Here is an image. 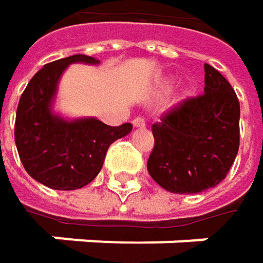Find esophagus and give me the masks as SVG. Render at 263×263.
Segmentation results:
<instances>
[{
    "label": "esophagus",
    "instance_id": "34e87169",
    "mask_svg": "<svg viewBox=\"0 0 263 263\" xmlns=\"http://www.w3.org/2000/svg\"><path fill=\"white\" fill-rule=\"evenodd\" d=\"M132 125H134L135 128H144V126H146V120H144L143 117H135V119L132 120Z\"/></svg>",
    "mask_w": 263,
    "mask_h": 263
}]
</instances>
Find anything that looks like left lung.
<instances>
[{
  "mask_svg": "<svg viewBox=\"0 0 263 263\" xmlns=\"http://www.w3.org/2000/svg\"><path fill=\"white\" fill-rule=\"evenodd\" d=\"M204 94L185 99L152 125L147 172L172 193H199L221 183L239 151L240 108L218 70L204 64Z\"/></svg>",
  "mask_w": 263,
  "mask_h": 263,
  "instance_id": "8db88e82",
  "label": "left lung"
}]
</instances>
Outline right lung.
<instances>
[{"label":"right lung","mask_w":263,"mask_h":263,"mask_svg":"<svg viewBox=\"0 0 263 263\" xmlns=\"http://www.w3.org/2000/svg\"><path fill=\"white\" fill-rule=\"evenodd\" d=\"M74 62L100 61L74 54L45 64L26 86L16 109L15 143L27 174L56 190H76L91 183L103 166L108 147L132 131L131 123L108 126L100 120H65L51 109L58 82Z\"/></svg>","instance_id":"1"}]
</instances>
